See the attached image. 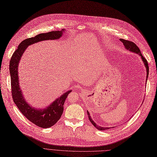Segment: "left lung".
Instances as JSON below:
<instances>
[{
	"instance_id": "left-lung-1",
	"label": "left lung",
	"mask_w": 157,
	"mask_h": 157,
	"mask_svg": "<svg viewBox=\"0 0 157 157\" xmlns=\"http://www.w3.org/2000/svg\"><path fill=\"white\" fill-rule=\"evenodd\" d=\"M120 40H121V41L123 43L125 48L127 50L129 51H131V52H134V53H136V54H137L139 55V56L141 57V59H142V61H143V63H144V67H145V68H146V82L147 80H148V74H149V67H148V62H147L146 59L143 57V56L141 52V51H140V49L139 48H138L137 46L134 42H132L128 41V40H124V39H120ZM87 112L88 117H89V119L90 122L92 123V124H93V125L97 128V129H98V130H99V131H105V130H107V129H109V128H112V127H101V126L97 125V124L93 121V119H92V118H91V117H90V115L89 112L88 111H87Z\"/></svg>"
}]
</instances>
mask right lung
<instances>
[{
    "label": "right lung",
    "instance_id": "obj_1",
    "mask_svg": "<svg viewBox=\"0 0 157 157\" xmlns=\"http://www.w3.org/2000/svg\"><path fill=\"white\" fill-rule=\"evenodd\" d=\"M64 32V30L63 29L61 31H52L40 33L34 37L24 40L18 45L17 49L13 53L9 64L12 96L14 103L21 113L29 119V121L42 128L51 127L59 121L63 114L64 101L72 90H69L63 93L48 106L44 108L39 109L32 107L25 100L20 87L18 77V65L23 54L29 45L43 40L59 39L62 36Z\"/></svg>",
    "mask_w": 157,
    "mask_h": 157
}]
</instances>
